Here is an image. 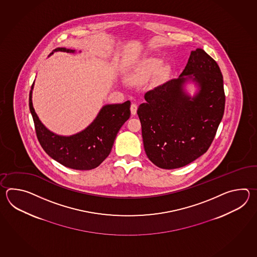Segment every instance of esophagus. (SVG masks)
<instances>
[{
	"mask_svg": "<svg viewBox=\"0 0 257 257\" xmlns=\"http://www.w3.org/2000/svg\"><path fill=\"white\" fill-rule=\"evenodd\" d=\"M137 110H138V105L136 104H132L131 105V114L135 115L137 114Z\"/></svg>",
	"mask_w": 257,
	"mask_h": 257,
	"instance_id": "esophagus-1",
	"label": "esophagus"
}]
</instances>
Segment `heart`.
Here are the masks:
<instances>
[{"label": "heart", "mask_w": 257, "mask_h": 257, "mask_svg": "<svg viewBox=\"0 0 257 257\" xmlns=\"http://www.w3.org/2000/svg\"><path fill=\"white\" fill-rule=\"evenodd\" d=\"M159 67L158 62L156 61H150L147 62L145 65L142 67V73L143 76H147L149 74H151L152 72L157 70V68Z\"/></svg>", "instance_id": "1"}]
</instances>
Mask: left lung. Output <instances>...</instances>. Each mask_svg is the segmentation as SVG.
Instances as JSON below:
<instances>
[{
	"mask_svg": "<svg viewBox=\"0 0 257 257\" xmlns=\"http://www.w3.org/2000/svg\"><path fill=\"white\" fill-rule=\"evenodd\" d=\"M199 86L192 98L183 85ZM138 108L150 161L163 169L190 164L208 150L225 108L223 77L218 63L202 49L191 51L180 76L145 93Z\"/></svg>",
	"mask_w": 257,
	"mask_h": 257,
	"instance_id": "8db88e82",
	"label": "left lung"
}]
</instances>
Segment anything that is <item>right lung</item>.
<instances>
[{"instance_id":"right-lung-1","label":"right lung","mask_w":257,"mask_h":257,"mask_svg":"<svg viewBox=\"0 0 257 257\" xmlns=\"http://www.w3.org/2000/svg\"><path fill=\"white\" fill-rule=\"evenodd\" d=\"M56 51L75 52L74 49L57 48L49 56ZM33 88L34 82L29 93V109L44 151L55 161L71 169L91 170L102 164L109 155L117 132L131 116V102L104 105L85 130L71 136H60L48 130L39 120L32 103Z\"/></svg>"}]
</instances>
